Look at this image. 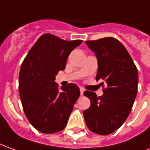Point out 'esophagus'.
<instances>
[{
    "mask_svg": "<svg viewBox=\"0 0 150 150\" xmlns=\"http://www.w3.org/2000/svg\"><path fill=\"white\" fill-rule=\"evenodd\" d=\"M84 89H83L82 88H80V92H81V95H83V93H84Z\"/></svg>",
    "mask_w": 150,
    "mask_h": 150,
    "instance_id": "34e87169",
    "label": "esophagus"
}]
</instances>
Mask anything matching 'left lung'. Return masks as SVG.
<instances>
[{"mask_svg": "<svg viewBox=\"0 0 150 150\" xmlns=\"http://www.w3.org/2000/svg\"><path fill=\"white\" fill-rule=\"evenodd\" d=\"M86 43L98 59L96 80L106 87L100 97L93 92H84L91 105L83 114L89 130L108 135L121 127L130 113L137 93L138 73L126 49L115 38Z\"/></svg>", "mask_w": 150, "mask_h": 150, "instance_id": "8db88e82", "label": "left lung"}]
</instances>
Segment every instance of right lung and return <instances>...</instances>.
I'll return each instance as SVG.
<instances>
[{
  "label": "right lung",
  "mask_w": 150,
  "mask_h": 150,
  "mask_svg": "<svg viewBox=\"0 0 150 150\" xmlns=\"http://www.w3.org/2000/svg\"><path fill=\"white\" fill-rule=\"evenodd\" d=\"M81 40H62L46 33L38 39L24 60L19 74V93L30 124L44 133L62 131L80 96L75 84L59 88L56 75L64 70L69 55Z\"/></svg>",
  "instance_id": "add662e5"
}]
</instances>
